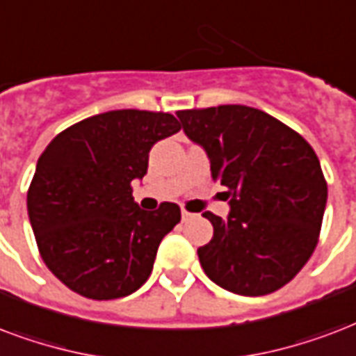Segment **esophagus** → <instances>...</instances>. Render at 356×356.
<instances>
[{
	"mask_svg": "<svg viewBox=\"0 0 356 356\" xmlns=\"http://www.w3.org/2000/svg\"><path fill=\"white\" fill-rule=\"evenodd\" d=\"M191 218H195V213L188 212V210H181V221L186 223V221H189Z\"/></svg>",
	"mask_w": 356,
	"mask_h": 356,
	"instance_id": "34e87169",
	"label": "esophagus"
}]
</instances>
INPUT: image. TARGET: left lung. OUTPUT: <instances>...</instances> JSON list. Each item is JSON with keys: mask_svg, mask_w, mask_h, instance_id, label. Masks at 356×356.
<instances>
[{"mask_svg": "<svg viewBox=\"0 0 356 356\" xmlns=\"http://www.w3.org/2000/svg\"><path fill=\"white\" fill-rule=\"evenodd\" d=\"M180 127L210 159L231 212H212L213 236L197 250L219 287L244 296L282 289L312 257L327 207V181L314 148L259 108L221 105L178 111Z\"/></svg>", "mask_w": 356, "mask_h": 356, "instance_id": "left-lung-1", "label": "left lung"}]
</instances>
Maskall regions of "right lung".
<instances>
[{
	"label": "right lung",
	"instance_id": "right-lung-1",
	"mask_svg": "<svg viewBox=\"0 0 356 356\" xmlns=\"http://www.w3.org/2000/svg\"><path fill=\"white\" fill-rule=\"evenodd\" d=\"M180 131L168 112L111 111L67 127L37 161L28 216L48 270L79 295L112 300L143 287L180 207L133 199L152 146Z\"/></svg>",
	"mask_w": 356,
	"mask_h": 356
}]
</instances>
